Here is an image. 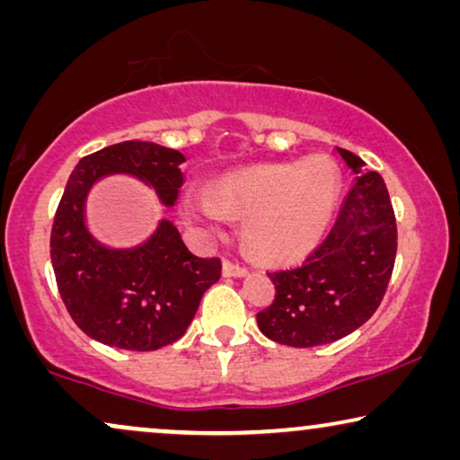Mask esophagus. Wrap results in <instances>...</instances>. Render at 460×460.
I'll list each match as a JSON object with an SVG mask.
<instances>
[{
    "mask_svg": "<svg viewBox=\"0 0 460 460\" xmlns=\"http://www.w3.org/2000/svg\"><path fill=\"white\" fill-rule=\"evenodd\" d=\"M222 272H224L226 279H243V276H247V274H249V272H247V268L236 266V263H232V261H224Z\"/></svg>",
    "mask_w": 460,
    "mask_h": 460,
    "instance_id": "esophagus-1",
    "label": "esophagus"
}]
</instances>
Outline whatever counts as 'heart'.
<instances>
[{
    "label": "heart",
    "mask_w": 460,
    "mask_h": 460,
    "mask_svg": "<svg viewBox=\"0 0 460 460\" xmlns=\"http://www.w3.org/2000/svg\"><path fill=\"white\" fill-rule=\"evenodd\" d=\"M339 197V173L323 156L268 163L224 175L213 192H190L184 216L207 228L243 219V243L268 263L304 260L323 243Z\"/></svg>",
    "instance_id": "1"
}]
</instances>
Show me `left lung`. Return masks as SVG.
Returning <instances> with one entry per match:
<instances>
[{"mask_svg":"<svg viewBox=\"0 0 460 460\" xmlns=\"http://www.w3.org/2000/svg\"><path fill=\"white\" fill-rule=\"evenodd\" d=\"M356 175L324 243L297 268L268 274L276 297L257 314L268 339L291 348L339 341L367 323L392 279L398 228L385 181L364 163L337 148Z\"/></svg>","mask_w":460,"mask_h":460,"instance_id":"1","label":"left lung"}]
</instances>
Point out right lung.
<instances>
[{"label": "right lung", "instance_id": "1", "mask_svg": "<svg viewBox=\"0 0 460 460\" xmlns=\"http://www.w3.org/2000/svg\"><path fill=\"white\" fill-rule=\"evenodd\" d=\"M186 156L155 142L128 140L87 155L73 169L52 226L49 255L75 324L119 349L153 351L178 341L190 326L222 261L190 253L172 219H161L136 247H109L87 228L85 205L93 184L131 175L165 207L178 203Z\"/></svg>", "mask_w": 460, "mask_h": 460}]
</instances>
